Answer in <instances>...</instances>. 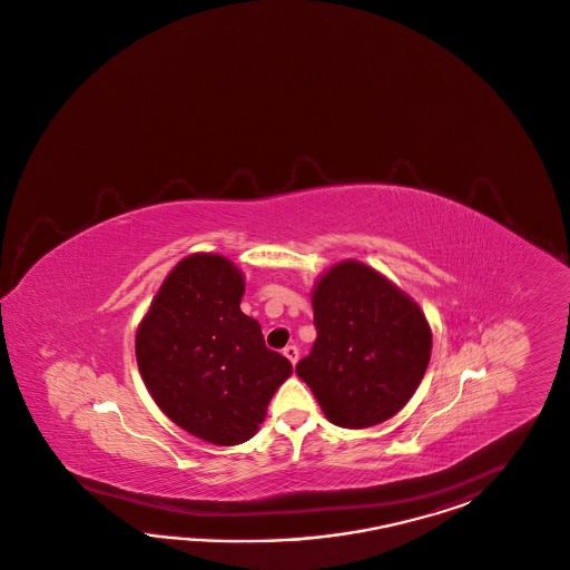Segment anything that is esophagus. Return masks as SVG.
<instances>
[{
    "label": "esophagus",
    "mask_w": 570,
    "mask_h": 570,
    "mask_svg": "<svg viewBox=\"0 0 570 570\" xmlns=\"http://www.w3.org/2000/svg\"><path fill=\"white\" fill-rule=\"evenodd\" d=\"M284 356L292 362V364H296L298 362V347L296 346H286L284 347Z\"/></svg>",
    "instance_id": "34e87169"
}]
</instances>
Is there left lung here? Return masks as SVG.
<instances>
[{
  "instance_id": "8db88e82",
  "label": "left lung",
  "mask_w": 570,
  "mask_h": 570,
  "mask_svg": "<svg viewBox=\"0 0 570 570\" xmlns=\"http://www.w3.org/2000/svg\"><path fill=\"white\" fill-rule=\"evenodd\" d=\"M317 340L296 364L330 422L368 429L395 416L431 361L432 334L420 306L361 262H342L313 291Z\"/></svg>"
}]
</instances>
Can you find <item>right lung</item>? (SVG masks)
<instances>
[{"label":"right lung","instance_id":"obj_1","mask_svg":"<svg viewBox=\"0 0 570 570\" xmlns=\"http://www.w3.org/2000/svg\"><path fill=\"white\" fill-rule=\"evenodd\" d=\"M245 279L223 255L173 267L136 334L139 375L183 431L212 444L249 441L292 364L240 311Z\"/></svg>","mask_w":570,"mask_h":570}]
</instances>
